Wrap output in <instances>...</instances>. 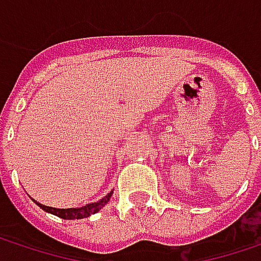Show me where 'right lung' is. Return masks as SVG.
Returning <instances> with one entry per match:
<instances>
[{
  "label": "right lung",
  "mask_w": 261,
  "mask_h": 261,
  "mask_svg": "<svg viewBox=\"0 0 261 261\" xmlns=\"http://www.w3.org/2000/svg\"><path fill=\"white\" fill-rule=\"evenodd\" d=\"M112 195H113V192L107 193V195H106L102 199H99L98 202L86 204V205L79 207V208H54V207L42 205V204L37 202V201H36V204H37L42 210H45V212H48V213H51V215H56V216H59V218H62V219H84V218H89L90 215H95L96 212H99V210L110 201Z\"/></svg>",
  "instance_id": "obj_1"
}]
</instances>
